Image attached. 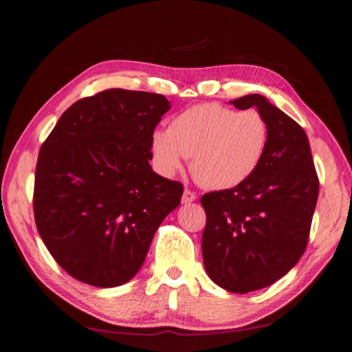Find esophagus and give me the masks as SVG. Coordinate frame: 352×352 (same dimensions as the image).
<instances>
[{
  "label": "esophagus",
  "mask_w": 352,
  "mask_h": 352,
  "mask_svg": "<svg viewBox=\"0 0 352 352\" xmlns=\"http://www.w3.org/2000/svg\"><path fill=\"white\" fill-rule=\"evenodd\" d=\"M195 199H197V195H195V192L194 190H190V189H184V192H183V197H182V201L183 204H190V201H194Z\"/></svg>",
  "instance_id": "obj_1"
}]
</instances>
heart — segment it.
<instances>
[{
  "mask_svg": "<svg viewBox=\"0 0 352 352\" xmlns=\"http://www.w3.org/2000/svg\"><path fill=\"white\" fill-rule=\"evenodd\" d=\"M269 144V124L258 110L234 111L214 102L189 107L155 130L151 151L160 170L174 174L190 157V172L201 186L228 189L248 180Z\"/></svg>",
  "mask_w": 352,
  "mask_h": 352,
  "instance_id": "1",
  "label": "heart"
}]
</instances>
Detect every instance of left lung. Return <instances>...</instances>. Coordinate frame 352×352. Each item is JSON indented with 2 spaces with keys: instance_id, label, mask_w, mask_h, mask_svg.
<instances>
[{
  "instance_id": "8db88e82",
  "label": "left lung",
  "mask_w": 352,
  "mask_h": 352,
  "mask_svg": "<svg viewBox=\"0 0 352 352\" xmlns=\"http://www.w3.org/2000/svg\"><path fill=\"white\" fill-rule=\"evenodd\" d=\"M233 105L258 109L269 124V144L248 180L201 195L206 212L201 253L214 283L248 294L276 283L300 261L320 182L300 124L261 94L239 98Z\"/></svg>"
}]
</instances>
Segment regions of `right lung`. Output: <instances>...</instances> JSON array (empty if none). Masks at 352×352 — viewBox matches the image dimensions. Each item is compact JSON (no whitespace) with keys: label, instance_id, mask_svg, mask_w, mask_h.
Wrapping results in <instances>:
<instances>
[{"label":"right lung","instance_id":"right-lung-1","mask_svg":"<svg viewBox=\"0 0 352 352\" xmlns=\"http://www.w3.org/2000/svg\"><path fill=\"white\" fill-rule=\"evenodd\" d=\"M163 94L110 88L79 99L40 147L34 217L47 252L80 283L116 287L141 269L183 184L155 174Z\"/></svg>","mask_w":352,"mask_h":352}]
</instances>
